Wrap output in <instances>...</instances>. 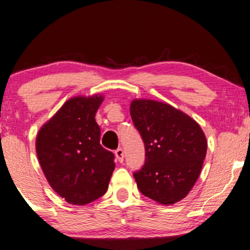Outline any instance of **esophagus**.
I'll use <instances>...</instances> for the list:
<instances>
[{
	"label": "esophagus",
	"mask_w": 250,
	"mask_h": 250,
	"mask_svg": "<svg viewBox=\"0 0 250 250\" xmlns=\"http://www.w3.org/2000/svg\"><path fill=\"white\" fill-rule=\"evenodd\" d=\"M115 154H116V158H117V160L119 161V162H124L125 152H124V150L121 149V147H119V149H117V150L115 151Z\"/></svg>",
	"instance_id": "esophagus-1"
}]
</instances>
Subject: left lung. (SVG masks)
<instances>
[{
  "mask_svg": "<svg viewBox=\"0 0 250 250\" xmlns=\"http://www.w3.org/2000/svg\"><path fill=\"white\" fill-rule=\"evenodd\" d=\"M130 115L145 143V166L133 176L143 195L170 205L188 195L200 176L207 150L201 126L172 105L133 100Z\"/></svg>",
  "mask_w": 250,
  "mask_h": 250,
  "instance_id": "8db88e82",
  "label": "left lung"
}]
</instances>
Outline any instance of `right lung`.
<instances>
[{"label":"right lung","instance_id":"1","mask_svg":"<svg viewBox=\"0 0 250 250\" xmlns=\"http://www.w3.org/2000/svg\"><path fill=\"white\" fill-rule=\"evenodd\" d=\"M101 96L66 101L36 138V153L48 183L74 205H86L107 192L115 155L100 145L95 116Z\"/></svg>","mask_w":250,"mask_h":250}]
</instances>
